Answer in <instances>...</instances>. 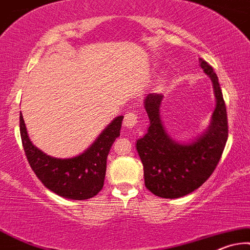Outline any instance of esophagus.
I'll list each match as a JSON object with an SVG mask.
<instances>
[{
    "label": "esophagus",
    "instance_id": "obj_1",
    "mask_svg": "<svg viewBox=\"0 0 250 250\" xmlns=\"http://www.w3.org/2000/svg\"><path fill=\"white\" fill-rule=\"evenodd\" d=\"M137 123H138L137 114H135V113H132V112H129L125 115V119H123V125H125V128H128V129L134 128Z\"/></svg>",
    "mask_w": 250,
    "mask_h": 250
}]
</instances>
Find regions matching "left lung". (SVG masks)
Masks as SVG:
<instances>
[{
	"instance_id": "obj_1",
	"label": "left lung",
	"mask_w": 250,
	"mask_h": 250,
	"mask_svg": "<svg viewBox=\"0 0 250 250\" xmlns=\"http://www.w3.org/2000/svg\"><path fill=\"white\" fill-rule=\"evenodd\" d=\"M200 65L212 82L216 108L209 127L194 141L182 143L166 131L160 115L163 94L148 93L144 99L150 125L136 148L144 167L145 187L159 197L179 198L200 188L217 167L229 137L226 106L216 72L204 60L200 59Z\"/></svg>"
}]
</instances>
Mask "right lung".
<instances>
[{"instance_id":"1","label":"right lung","mask_w":250,"mask_h":250,"mask_svg":"<svg viewBox=\"0 0 250 250\" xmlns=\"http://www.w3.org/2000/svg\"><path fill=\"white\" fill-rule=\"evenodd\" d=\"M122 120V115L116 116L83 153L62 159L48 156L33 145L21 112V137L27 162L43 186L56 195L74 201L88 200L104 187L107 156L120 136Z\"/></svg>"}]
</instances>
